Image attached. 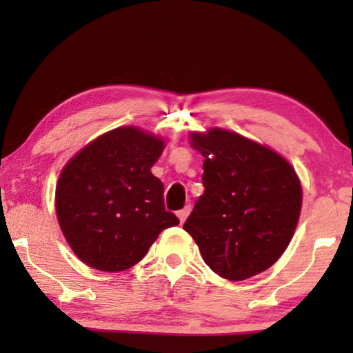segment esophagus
<instances>
[{"mask_svg":"<svg viewBox=\"0 0 353 353\" xmlns=\"http://www.w3.org/2000/svg\"><path fill=\"white\" fill-rule=\"evenodd\" d=\"M190 212H191L190 205H186L185 209L176 212V216H178V220H180V223H185V220L188 219V215H190Z\"/></svg>","mask_w":353,"mask_h":353,"instance_id":"1","label":"esophagus"}]
</instances>
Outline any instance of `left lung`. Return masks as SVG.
<instances>
[{
    "label": "left lung",
    "instance_id": "left-lung-1",
    "mask_svg": "<svg viewBox=\"0 0 353 353\" xmlns=\"http://www.w3.org/2000/svg\"><path fill=\"white\" fill-rule=\"evenodd\" d=\"M204 156V194L183 225L221 278L243 281L265 272L291 243L302 185L281 154L223 128L192 132Z\"/></svg>",
    "mask_w": 353,
    "mask_h": 353
}]
</instances>
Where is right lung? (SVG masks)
Here are the masks:
<instances>
[{
    "label": "right lung",
    "instance_id": "right-lung-1",
    "mask_svg": "<svg viewBox=\"0 0 353 353\" xmlns=\"http://www.w3.org/2000/svg\"><path fill=\"white\" fill-rule=\"evenodd\" d=\"M165 139L119 127L80 149L56 185L62 234L81 262L101 272L137 265L165 228L180 223L163 205V185L151 168Z\"/></svg>",
    "mask_w": 353,
    "mask_h": 353
}]
</instances>
